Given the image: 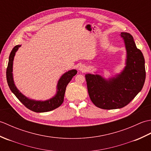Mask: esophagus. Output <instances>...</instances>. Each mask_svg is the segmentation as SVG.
<instances>
[{"label":"esophagus","mask_w":151,"mask_h":151,"mask_svg":"<svg viewBox=\"0 0 151 151\" xmlns=\"http://www.w3.org/2000/svg\"><path fill=\"white\" fill-rule=\"evenodd\" d=\"M78 70L82 73H85L87 70V67L85 65H81L78 67Z\"/></svg>","instance_id":"esophagus-1"}]
</instances>
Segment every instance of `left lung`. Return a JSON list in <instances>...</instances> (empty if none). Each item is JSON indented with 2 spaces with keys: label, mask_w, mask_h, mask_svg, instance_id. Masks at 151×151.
Segmentation results:
<instances>
[{
  "label": "left lung",
  "mask_w": 151,
  "mask_h": 151,
  "mask_svg": "<svg viewBox=\"0 0 151 151\" xmlns=\"http://www.w3.org/2000/svg\"><path fill=\"white\" fill-rule=\"evenodd\" d=\"M127 57L120 73L105 78L98 74L85 75L88 93L96 106L105 110L123 108L142 90L145 81V59L129 33L121 32ZM96 73V72H95Z\"/></svg>",
  "instance_id": "8db88e82"
}]
</instances>
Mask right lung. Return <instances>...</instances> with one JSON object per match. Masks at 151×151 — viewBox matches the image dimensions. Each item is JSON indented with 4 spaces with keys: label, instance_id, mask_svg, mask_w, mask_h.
<instances>
[{
    "label": "right lung",
    "instance_id": "right-lung-1",
    "mask_svg": "<svg viewBox=\"0 0 151 151\" xmlns=\"http://www.w3.org/2000/svg\"><path fill=\"white\" fill-rule=\"evenodd\" d=\"M21 46V45L15 46L9 56V62L6 69V79L10 90L25 106L33 111L42 113V112L53 110L58 108L63 102L64 95L67 84L71 81L73 76L76 75L77 70L76 69L69 70L61 76L56 86V93L52 98L46 101H37L28 98L16 87L14 81V76H13V63H14V57L16 52Z\"/></svg>",
    "mask_w": 151,
    "mask_h": 151
}]
</instances>
